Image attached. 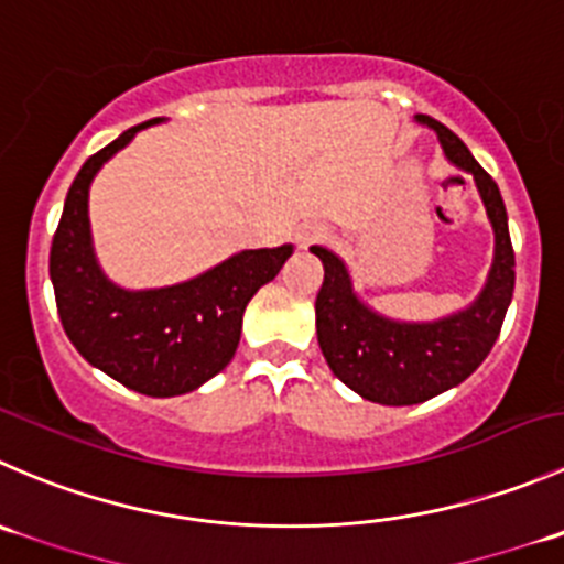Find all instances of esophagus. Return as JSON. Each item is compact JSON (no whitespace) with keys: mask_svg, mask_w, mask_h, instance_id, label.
<instances>
[{"mask_svg":"<svg viewBox=\"0 0 564 564\" xmlns=\"http://www.w3.org/2000/svg\"><path fill=\"white\" fill-rule=\"evenodd\" d=\"M319 239H325V228H319V226H311L300 234V245H314V242H319Z\"/></svg>","mask_w":564,"mask_h":564,"instance_id":"obj_1","label":"esophagus"}]
</instances>
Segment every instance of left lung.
Wrapping results in <instances>:
<instances>
[{"mask_svg": "<svg viewBox=\"0 0 564 564\" xmlns=\"http://www.w3.org/2000/svg\"><path fill=\"white\" fill-rule=\"evenodd\" d=\"M419 120L438 131L449 162L471 173L494 223V270L477 303L430 325L391 322L355 297L347 270L330 250L311 248L325 267V281L316 294V338L327 366L355 393L393 408L427 402L477 371L499 338L516 289V253L499 187L455 131L430 115H419Z\"/></svg>", "mask_w": 564, "mask_h": 564, "instance_id": "8db88e82", "label": "left lung"}]
</instances>
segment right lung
Returning <instances> with one entry per match:
<instances>
[{"label":"right lung","mask_w":564,"mask_h":564,"mask_svg":"<svg viewBox=\"0 0 564 564\" xmlns=\"http://www.w3.org/2000/svg\"><path fill=\"white\" fill-rule=\"evenodd\" d=\"M151 123L156 120L131 126L76 173L52 239L48 275L65 336L87 364L145 397H178L231 364L245 305L281 272L292 245L242 250L178 286L154 292L112 286L93 259L87 189L98 167Z\"/></svg>","instance_id":"add662e5"}]
</instances>
